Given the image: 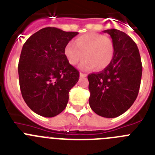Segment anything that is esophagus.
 Instances as JSON below:
<instances>
[{
    "instance_id": "esophagus-1",
    "label": "esophagus",
    "mask_w": 155,
    "mask_h": 155,
    "mask_svg": "<svg viewBox=\"0 0 155 155\" xmlns=\"http://www.w3.org/2000/svg\"><path fill=\"white\" fill-rule=\"evenodd\" d=\"M80 77H81V78H85V77H87V74L81 73H81H80Z\"/></svg>"
}]
</instances>
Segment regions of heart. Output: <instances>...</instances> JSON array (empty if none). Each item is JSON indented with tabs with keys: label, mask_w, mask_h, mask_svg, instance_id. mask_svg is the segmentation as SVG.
Segmentation results:
<instances>
[{
	"label": "heart",
	"mask_w": 155,
	"mask_h": 155,
	"mask_svg": "<svg viewBox=\"0 0 155 155\" xmlns=\"http://www.w3.org/2000/svg\"><path fill=\"white\" fill-rule=\"evenodd\" d=\"M115 46L113 39L98 33H87L78 37L74 42H69L64 48V55L70 64H80V68L89 71L96 67L102 71L113 61Z\"/></svg>",
	"instance_id": "b5f03b06"
}]
</instances>
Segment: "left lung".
<instances>
[{
  "label": "left lung",
  "mask_w": 155,
  "mask_h": 155,
  "mask_svg": "<svg viewBox=\"0 0 155 155\" xmlns=\"http://www.w3.org/2000/svg\"><path fill=\"white\" fill-rule=\"evenodd\" d=\"M103 31L114 42V56L103 71L87 76L89 105L98 116L115 118L128 110L136 100L142 64L137 46L125 32L115 28Z\"/></svg>",
  "instance_id": "8db88e82"
}]
</instances>
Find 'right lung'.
Segmentation results:
<instances>
[{"instance_id": "1", "label": "right lung", "mask_w": 155, "mask_h": 155, "mask_svg": "<svg viewBox=\"0 0 155 155\" xmlns=\"http://www.w3.org/2000/svg\"><path fill=\"white\" fill-rule=\"evenodd\" d=\"M78 32L54 27L38 31L23 45L19 59V84L23 99L34 113L53 117L63 112L79 72L64 55L66 45Z\"/></svg>"}]
</instances>
